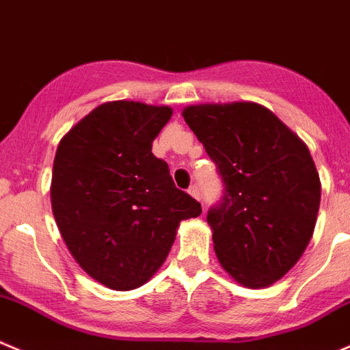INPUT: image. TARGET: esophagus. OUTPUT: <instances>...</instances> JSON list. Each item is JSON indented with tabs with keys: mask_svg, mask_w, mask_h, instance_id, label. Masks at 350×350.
I'll return each mask as SVG.
<instances>
[{
	"mask_svg": "<svg viewBox=\"0 0 350 350\" xmlns=\"http://www.w3.org/2000/svg\"><path fill=\"white\" fill-rule=\"evenodd\" d=\"M189 194L192 196V198H196V199H201V192H199V187H198V184H192L191 187H189Z\"/></svg>",
	"mask_w": 350,
	"mask_h": 350,
	"instance_id": "obj_1",
	"label": "esophagus"
}]
</instances>
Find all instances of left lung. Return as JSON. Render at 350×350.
Instances as JSON below:
<instances>
[{
	"label": "left lung",
	"instance_id": "8db88e82",
	"mask_svg": "<svg viewBox=\"0 0 350 350\" xmlns=\"http://www.w3.org/2000/svg\"><path fill=\"white\" fill-rule=\"evenodd\" d=\"M182 116L225 185L208 211L219 265L245 287L275 284L301 259L318 218L321 184L308 146L256 103L187 106Z\"/></svg>",
	"mask_w": 350,
	"mask_h": 350
}]
</instances>
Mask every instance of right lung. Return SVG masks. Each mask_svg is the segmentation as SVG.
<instances>
[{
    "instance_id": "right-lung-1",
    "label": "right lung",
    "mask_w": 350,
    "mask_h": 350,
    "mask_svg": "<svg viewBox=\"0 0 350 350\" xmlns=\"http://www.w3.org/2000/svg\"><path fill=\"white\" fill-rule=\"evenodd\" d=\"M172 113L105 103L56 149L51 208L59 234L89 277L113 291L144 285L165 262L182 219L202 211L151 151Z\"/></svg>"
}]
</instances>
